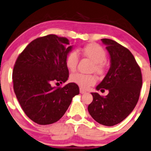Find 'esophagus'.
Segmentation results:
<instances>
[{
	"instance_id": "34e87169",
	"label": "esophagus",
	"mask_w": 151,
	"mask_h": 151,
	"mask_svg": "<svg viewBox=\"0 0 151 151\" xmlns=\"http://www.w3.org/2000/svg\"><path fill=\"white\" fill-rule=\"evenodd\" d=\"M80 93H81V94H84V93H86V91H85V90H83V89H82V88H80Z\"/></svg>"
}]
</instances>
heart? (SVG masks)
Here are the masks:
<instances>
[{
  "label": "heart",
  "instance_id": "b5f03b06",
  "mask_svg": "<svg viewBox=\"0 0 151 151\" xmlns=\"http://www.w3.org/2000/svg\"><path fill=\"white\" fill-rule=\"evenodd\" d=\"M81 52L85 56L88 57L94 63L93 70H95L98 74H103L104 72L105 64L104 61L106 59V53L102 47L98 44L90 43L85 45L81 50ZM78 62V53L72 50L66 56V66L71 71H74L77 69ZM70 80L79 85L81 88L87 89L96 83L97 78L93 74H85L77 72L71 74Z\"/></svg>",
  "mask_w": 151,
  "mask_h": 151
}]
</instances>
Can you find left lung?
<instances>
[{
	"mask_svg": "<svg viewBox=\"0 0 151 151\" xmlns=\"http://www.w3.org/2000/svg\"><path fill=\"white\" fill-rule=\"evenodd\" d=\"M101 41L110 55V68L96 89H106L109 94L102 97L98 93H91L93 101L88 106V111L97 122L111 127L126 119L137 105L142 88V74L127 48L110 39Z\"/></svg>",
	"mask_w": 151,
	"mask_h": 151,
	"instance_id": "obj_1",
	"label": "left lung"
}]
</instances>
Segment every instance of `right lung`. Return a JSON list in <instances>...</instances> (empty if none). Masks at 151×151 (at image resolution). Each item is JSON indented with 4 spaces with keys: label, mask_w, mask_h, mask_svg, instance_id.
<instances>
[{
    "label": "right lung",
    "mask_w": 151,
    "mask_h": 151,
    "mask_svg": "<svg viewBox=\"0 0 151 151\" xmlns=\"http://www.w3.org/2000/svg\"><path fill=\"white\" fill-rule=\"evenodd\" d=\"M72 48L67 38L48 35L32 41L17 58L12 75L14 93L26 115L38 124L58 121L80 94L74 82L63 88L52 85L67 81L66 58Z\"/></svg>",
    "instance_id": "1"
}]
</instances>
